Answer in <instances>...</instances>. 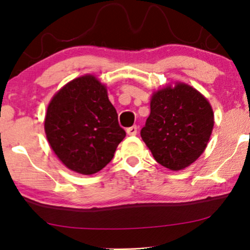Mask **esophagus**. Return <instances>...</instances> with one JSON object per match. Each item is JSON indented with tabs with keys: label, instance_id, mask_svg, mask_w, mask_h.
I'll use <instances>...</instances> for the list:
<instances>
[{
	"label": "esophagus",
	"instance_id": "obj_1",
	"mask_svg": "<svg viewBox=\"0 0 250 250\" xmlns=\"http://www.w3.org/2000/svg\"><path fill=\"white\" fill-rule=\"evenodd\" d=\"M126 133H127V135H136V133H138V126H131V127L126 129Z\"/></svg>",
	"mask_w": 250,
	"mask_h": 250
}]
</instances>
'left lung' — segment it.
Masks as SVG:
<instances>
[{
    "label": "left lung",
    "mask_w": 250,
    "mask_h": 250,
    "mask_svg": "<svg viewBox=\"0 0 250 250\" xmlns=\"http://www.w3.org/2000/svg\"><path fill=\"white\" fill-rule=\"evenodd\" d=\"M214 127V112L196 88L176 82L152 93L141 138L160 165L181 170L199 158Z\"/></svg>",
    "instance_id": "8db88e82"
}]
</instances>
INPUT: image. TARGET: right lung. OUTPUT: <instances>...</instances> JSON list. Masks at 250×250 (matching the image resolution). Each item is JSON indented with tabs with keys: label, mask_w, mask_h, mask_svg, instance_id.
<instances>
[{
	"label": "right lung",
	"mask_w": 250,
	"mask_h": 250,
	"mask_svg": "<svg viewBox=\"0 0 250 250\" xmlns=\"http://www.w3.org/2000/svg\"><path fill=\"white\" fill-rule=\"evenodd\" d=\"M44 129L60 162L83 175L98 173L110 163L126 135L107 87L94 75L75 78L53 95Z\"/></svg>",
	"instance_id": "add662e5"
}]
</instances>
